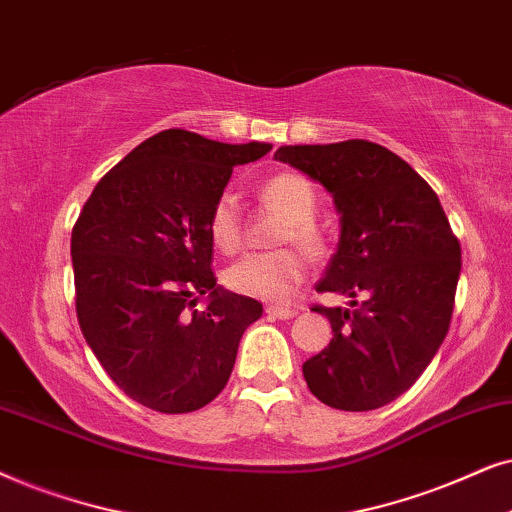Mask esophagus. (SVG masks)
<instances>
[{
	"label": "esophagus",
	"instance_id": "obj_1",
	"mask_svg": "<svg viewBox=\"0 0 512 512\" xmlns=\"http://www.w3.org/2000/svg\"><path fill=\"white\" fill-rule=\"evenodd\" d=\"M297 309H292V306H267V316H271V318H278V320H290V318H295L297 316Z\"/></svg>",
	"mask_w": 512,
	"mask_h": 512
}]
</instances>
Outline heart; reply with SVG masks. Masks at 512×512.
<instances>
[{
  "mask_svg": "<svg viewBox=\"0 0 512 512\" xmlns=\"http://www.w3.org/2000/svg\"><path fill=\"white\" fill-rule=\"evenodd\" d=\"M260 196L264 203L288 215L278 241L297 243L311 257L323 252V231L313 220L318 210V194L309 177L295 170H283L262 182ZM208 234L222 252L238 250L243 241V213L234 192H222L215 199L208 215ZM304 278L306 260L295 248L250 252L243 260L231 264L227 271V285L231 290L245 297L264 299V302L288 299Z\"/></svg>",
  "mask_w": 512,
  "mask_h": 512,
  "instance_id": "b5f03b06",
  "label": "heart"
}]
</instances>
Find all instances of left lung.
<instances>
[{"label": "left lung", "mask_w": 512, "mask_h": 512, "mask_svg": "<svg viewBox=\"0 0 512 512\" xmlns=\"http://www.w3.org/2000/svg\"><path fill=\"white\" fill-rule=\"evenodd\" d=\"M274 159L320 182L342 227L316 290L351 297V309L313 306L335 335L302 365L306 386L335 410H377L421 377L447 337L459 238L431 185L377 142L288 145Z\"/></svg>", "instance_id": "1"}]
</instances>
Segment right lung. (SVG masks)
<instances>
[{
  "instance_id": "obj_1",
  "label": "right lung",
  "mask_w": 512,
  "mask_h": 512,
  "mask_svg": "<svg viewBox=\"0 0 512 512\" xmlns=\"http://www.w3.org/2000/svg\"><path fill=\"white\" fill-rule=\"evenodd\" d=\"M267 142L227 145L168 128L95 185L72 229L77 318L121 391L163 414L201 410L227 386L257 299L217 285L208 215L231 170ZM208 294L203 312L195 297Z\"/></svg>"
}]
</instances>
